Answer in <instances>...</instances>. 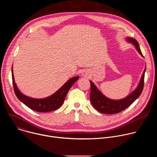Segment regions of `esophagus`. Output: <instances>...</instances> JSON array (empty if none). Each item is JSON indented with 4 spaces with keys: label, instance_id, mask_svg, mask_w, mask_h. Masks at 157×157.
<instances>
[{
    "label": "esophagus",
    "instance_id": "obj_1",
    "mask_svg": "<svg viewBox=\"0 0 157 157\" xmlns=\"http://www.w3.org/2000/svg\"><path fill=\"white\" fill-rule=\"evenodd\" d=\"M81 76L84 78H88L89 76V72L87 70H84L81 72Z\"/></svg>",
    "mask_w": 157,
    "mask_h": 157
}]
</instances>
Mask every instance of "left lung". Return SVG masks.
Here are the masks:
<instances>
[{
  "instance_id": "1",
  "label": "left lung",
  "mask_w": 157,
  "mask_h": 157,
  "mask_svg": "<svg viewBox=\"0 0 157 157\" xmlns=\"http://www.w3.org/2000/svg\"><path fill=\"white\" fill-rule=\"evenodd\" d=\"M125 40L128 43H131L139 53L144 57L140 49L139 43L136 40L131 37H127ZM145 71L146 67L137 87L125 98L121 99H111L107 98L99 90L93 81H89L91 83L90 101L93 106L98 111L105 114H117L127 108L140 96L143 91Z\"/></svg>"
}]
</instances>
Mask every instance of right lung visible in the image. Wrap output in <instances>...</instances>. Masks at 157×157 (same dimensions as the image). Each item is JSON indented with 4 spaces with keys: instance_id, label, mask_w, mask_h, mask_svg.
Here are the masks:
<instances>
[{
    "instance_id": "1",
    "label": "right lung",
    "mask_w": 157,
    "mask_h": 157,
    "mask_svg": "<svg viewBox=\"0 0 157 157\" xmlns=\"http://www.w3.org/2000/svg\"><path fill=\"white\" fill-rule=\"evenodd\" d=\"M12 76L14 92L17 98L32 110L39 113H47V112L55 110L60 107L63 104L70 88L79 79V76H78L71 78L52 95L45 98L36 99L25 96L19 90L14 79L13 66L12 67Z\"/></svg>"
}]
</instances>
